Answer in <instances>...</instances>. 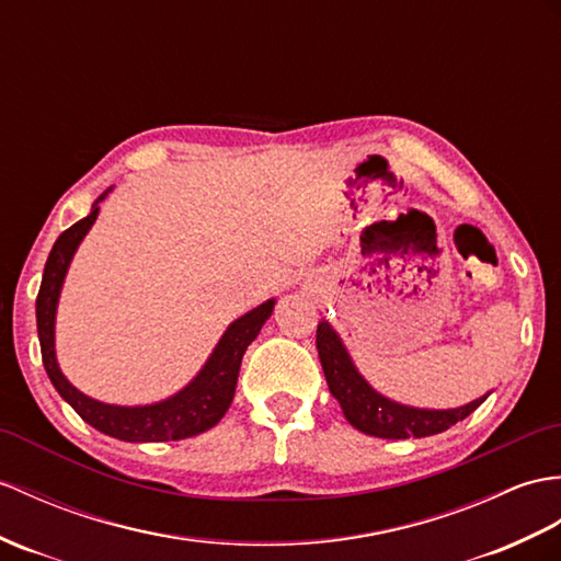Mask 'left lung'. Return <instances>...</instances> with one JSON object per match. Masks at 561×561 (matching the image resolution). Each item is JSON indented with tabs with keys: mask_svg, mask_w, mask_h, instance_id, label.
Segmentation results:
<instances>
[{
	"mask_svg": "<svg viewBox=\"0 0 561 561\" xmlns=\"http://www.w3.org/2000/svg\"><path fill=\"white\" fill-rule=\"evenodd\" d=\"M316 344L332 397L342 403L346 421L366 435L385 439L430 437L445 433L447 427L463 421L466 415H471L480 403L485 401L483 397L466 403L461 409L447 411L403 407V403H397L382 397L380 392H375V389L363 380V375L356 370L354 360H351L348 351L340 340V334L330 328V322L322 320L318 324Z\"/></svg>",
	"mask_w": 561,
	"mask_h": 561,
	"instance_id": "1",
	"label": "left lung"
}]
</instances>
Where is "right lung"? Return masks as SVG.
I'll return each instance as SVG.
<instances>
[{"mask_svg": "<svg viewBox=\"0 0 561 561\" xmlns=\"http://www.w3.org/2000/svg\"><path fill=\"white\" fill-rule=\"evenodd\" d=\"M110 191L112 188L104 191L93 203V210H90L88 217L76 221L67 231H61V237L51 245L45 263L43 284L35 301L37 336H41L45 370L61 399L88 425H93L104 435L124 442H169L201 435L205 430L217 425L221 415L227 413L233 392H237L241 358L249 344L260 334V328H263L265 320L272 316L275 298H270L263 306H257L239 320H233L227 332L221 334L219 344L215 346L213 356L207 358L203 370L174 397L150 403V407H114V403H102L78 392L67 377L61 375L55 356V316L71 257L88 229L93 227L100 213V201H104V195Z\"/></svg>", "mask_w": 561, "mask_h": 561, "instance_id": "1", "label": "right lung"}]
</instances>
